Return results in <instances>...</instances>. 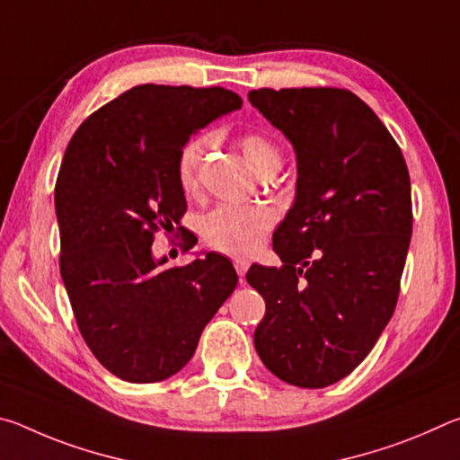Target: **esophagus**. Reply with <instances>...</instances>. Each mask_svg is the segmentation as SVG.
I'll list each match as a JSON object with an SVG mask.
<instances>
[{"mask_svg": "<svg viewBox=\"0 0 460 460\" xmlns=\"http://www.w3.org/2000/svg\"><path fill=\"white\" fill-rule=\"evenodd\" d=\"M233 266H235L237 274H239V278H241V282H243V278H245L247 270H249V261H247L245 258H235V260H233Z\"/></svg>", "mask_w": 460, "mask_h": 460, "instance_id": "obj_1", "label": "esophagus"}]
</instances>
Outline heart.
<instances>
[{
  "mask_svg": "<svg viewBox=\"0 0 460 460\" xmlns=\"http://www.w3.org/2000/svg\"><path fill=\"white\" fill-rule=\"evenodd\" d=\"M211 144V137L200 134L186 142L176 158L178 184L184 192H192L199 182V168ZM239 147L247 164L255 172L274 174L282 164L278 144L260 131H245L239 136ZM274 211L263 205H221L200 217L199 233L207 247L229 255H249L260 247L266 233L274 227Z\"/></svg>",
  "mask_w": 460,
  "mask_h": 460,
  "instance_id": "b5f03b06",
  "label": "heart"
}]
</instances>
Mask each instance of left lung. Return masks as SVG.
<instances>
[{"instance_id":"8db88e82","label":"left lung","mask_w":460,"mask_h":460,"mask_svg":"<svg viewBox=\"0 0 460 460\" xmlns=\"http://www.w3.org/2000/svg\"><path fill=\"white\" fill-rule=\"evenodd\" d=\"M247 99L298 158L296 200L274 233L282 266L253 263L245 276L266 300L255 351L286 384L332 385L369 355L398 305L411 237L406 160L347 89H258Z\"/></svg>"}]
</instances>
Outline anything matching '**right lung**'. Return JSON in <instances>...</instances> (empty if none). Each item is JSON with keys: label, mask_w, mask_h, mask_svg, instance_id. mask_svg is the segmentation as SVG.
Here are the masks:
<instances>
[{"label": "right lung", "mask_w": 460, "mask_h": 460, "mask_svg": "<svg viewBox=\"0 0 460 460\" xmlns=\"http://www.w3.org/2000/svg\"><path fill=\"white\" fill-rule=\"evenodd\" d=\"M241 105L223 87L139 84L91 113L66 146L54 189L60 276L91 353L129 384L181 371L235 290L223 255L164 268L152 243L186 213L181 147ZM184 243L189 252L194 241Z\"/></svg>", "instance_id": "1"}]
</instances>
